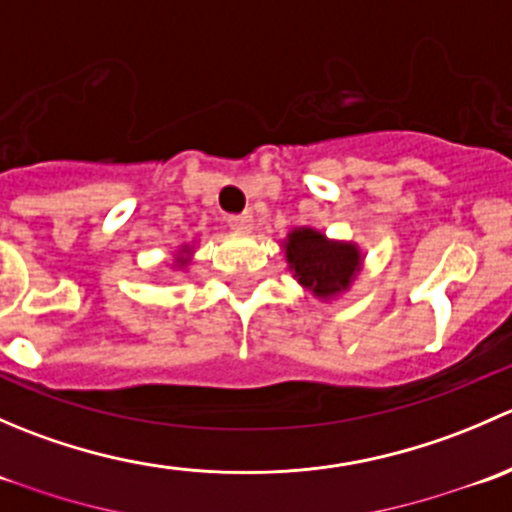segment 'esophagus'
<instances>
[{"instance_id":"1","label":"esophagus","mask_w":512,"mask_h":512,"mask_svg":"<svg viewBox=\"0 0 512 512\" xmlns=\"http://www.w3.org/2000/svg\"><path fill=\"white\" fill-rule=\"evenodd\" d=\"M227 225H230V230H235V232H250L252 230V215L250 213L230 215V218H227Z\"/></svg>"}]
</instances>
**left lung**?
Segmentation results:
<instances>
[{"mask_svg":"<svg viewBox=\"0 0 512 512\" xmlns=\"http://www.w3.org/2000/svg\"><path fill=\"white\" fill-rule=\"evenodd\" d=\"M282 247L294 280L317 299H334L347 292L364 260L359 245L329 240L314 227H294Z\"/></svg>","mask_w":512,"mask_h":512,"instance_id":"1","label":"left lung"}]
</instances>
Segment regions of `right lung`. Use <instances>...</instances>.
Returning a JSON list of instances; mask_svg holds the SVG:
<instances>
[{
	"label": "right lung",
	"instance_id": "obj_1",
	"mask_svg": "<svg viewBox=\"0 0 512 512\" xmlns=\"http://www.w3.org/2000/svg\"><path fill=\"white\" fill-rule=\"evenodd\" d=\"M193 247L190 245H183L178 250V255H175V260H173V267H178V270H185V267L190 265V260H193Z\"/></svg>",
	"mask_w": 512,
	"mask_h": 512
}]
</instances>
